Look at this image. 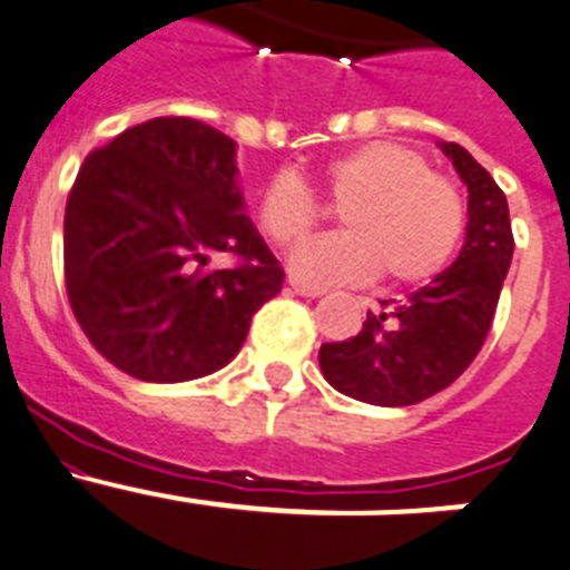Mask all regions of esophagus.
Masks as SVG:
<instances>
[{"label": "esophagus", "mask_w": 570, "mask_h": 570, "mask_svg": "<svg viewBox=\"0 0 570 570\" xmlns=\"http://www.w3.org/2000/svg\"><path fill=\"white\" fill-rule=\"evenodd\" d=\"M286 284H289L292 292H298V295H304V298H321V295H324V289H321V286L304 284V281H298V278H289V281H286Z\"/></svg>", "instance_id": "obj_1"}]
</instances>
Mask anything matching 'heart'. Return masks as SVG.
Here are the masks:
<instances>
[{"instance_id":"obj_1","label":"heart","mask_w":570,"mask_h":570,"mask_svg":"<svg viewBox=\"0 0 570 570\" xmlns=\"http://www.w3.org/2000/svg\"><path fill=\"white\" fill-rule=\"evenodd\" d=\"M321 189L341 209L346 232L292 257L301 278L324 284L419 286L448 269L468 226V206L450 177L428 157L393 140H373L333 157ZM261 229L278 249L304 244L324 220V206L298 175L272 177L257 200Z\"/></svg>"}]
</instances>
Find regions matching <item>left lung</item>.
I'll return each mask as SVG.
<instances>
[{
  "instance_id": "left-lung-1",
  "label": "left lung",
  "mask_w": 570,
  "mask_h": 570,
  "mask_svg": "<svg viewBox=\"0 0 570 570\" xmlns=\"http://www.w3.org/2000/svg\"><path fill=\"white\" fill-rule=\"evenodd\" d=\"M468 186V235L459 257L407 301H381L361 333L324 344V379L379 407H407L450 387L482 350L513 257L508 200L459 142H442Z\"/></svg>"
}]
</instances>
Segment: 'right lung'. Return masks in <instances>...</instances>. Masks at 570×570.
<instances>
[{"mask_svg":"<svg viewBox=\"0 0 570 570\" xmlns=\"http://www.w3.org/2000/svg\"><path fill=\"white\" fill-rule=\"evenodd\" d=\"M235 140L157 117L94 148L66 203V289L94 350L131 379L209 375L244 346L284 269L244 215ZM232 254L229 271L209 267Z\"/></svg>","mask_w":570,"mask_h":570,"instance_id":"1","label":"right lung"}]
</instances>
